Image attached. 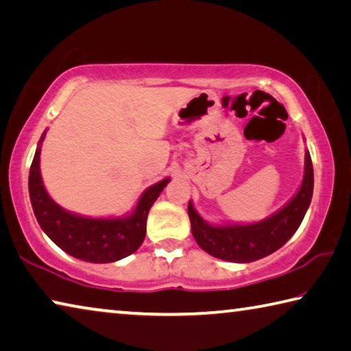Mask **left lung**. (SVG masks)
Wrapping results in <instances>:
<instances>
[{
	"label": "left lung",
	"mask_w": 351,
	"mask_h": 351,
	"mask_svg": "<svg viewBox=\"0 0 351 351\" xmlns=\"http://www.w3.org/2000/svg\"><path fill=\"white\" fill-rule=\"evenodd\" d=\"M314 173L310 152H305V173L299 192L289 203L263 221L252 224L213 226L206 223L189 201V218L193 239L213 257L235 263H249L276 252L287 243L304 219L310 207Z\"/></svg>",
	"instance_id": "8db88e82"
}]
</instances>
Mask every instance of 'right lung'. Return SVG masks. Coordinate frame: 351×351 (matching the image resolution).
Here are the masks:
<instances>
[{"label": "right lung", "mask_w": 351, "mask_h": 351, "mask_svg": "<svg viewBox=\"0 0 351 351\" xmlns=\"http://www.w3.org/2000/svg\"><path fill=\"white\" fill-rule=\"evenodd\" d=\"M41 134L29 171V197L40 228L45 234L75 258L90 263H111L136 252L145 239L148 210L167 186L170 178L148 187L132 215L119 218H86L62 209L43 186L40 175Z\"/></svg>", "instance_id": "right-lung-1"}]
</instances>
